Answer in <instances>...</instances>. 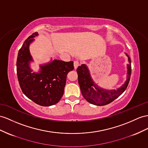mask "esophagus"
Listing matches in <instances>:
<instances>
[{
    "instance_id": "34e87169",
    "label": "esophagus",
    "mask_w": 148,
    "mask_h": 148,
    "mask_svg": "<svg viewBox=\"0 0 148 148\" xmlns=\"http://www.w3.org/2000/svg\"><path fill=\"white\" fill-rule=\"evenodd\" d=\"M79 64L80 63H79L78 60H75V61H74V66L75 69H76V68L79 66Z\"/></svg>"
}]
</instances>
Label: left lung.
<instances>
[{"instance_id":"left-lung-1","label":"left lung","mask_w":148,"mask_h":148,"mask_svg":"<svg viewBox=\"0 0 148 148\" xmlns=\"http://www.w3.org/2000/svg\"><path fill=\"white\" fill-rule=\"evenodd\" d=\"M130 64H127V79L120 88L116 90H107L97 87L92 81L88 68L82 64L77 69L78 81L84 99L90 104L97 106H104L111 103L122 94L126 89L130 81L131 74V62L128 58Z\"/></svg>"}]
</instances>
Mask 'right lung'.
<instances>
[{
	"instance_id": "right-lung-1",
	"label": "right lung",
	"mask_w": 148,
	"mask_h": 148,
	"mask_svg": "<svg viewBox=\"0 0 148 148\" xmlns=\"http://www.w3.org/2000/svg\"><path fill=\"white\" fill-rule=\"evenodd\" d=\"M38 35L33 33L19 49L17 59V74L22 92L29 99L42 106L58 103L63 96L67 75L74 69L73 61L54 60L41 66L39 73H32L29 62L32 60L29 45Z\"/></svg>"
}]
</instances>
